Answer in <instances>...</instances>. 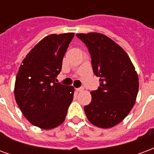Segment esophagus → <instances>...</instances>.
I'll return each instance as SVG.
<instances>
[{
	"instance_id": "obj_1",
	"label": "esophagus",
	"mask_w": 154,
	"mask_h": 154,
	"mask_svg": "<svg viewBox=\"0 0 154 154\" xmlns=\"http://www.w3.org/2000/svg\"><path fill=\"white\" fill-rule=\"evenodd\" d=\"M76 90H77V91H82L84 90V88L83 87H79V88H77Z\"/></svg>"
}]
</instances>
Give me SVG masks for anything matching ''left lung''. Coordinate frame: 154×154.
<instances>
[{
    "label": "left lung",
    "instance_id": "left-lung-1",
    "mask_svg": "<svg viewBox=\"0 0 154 154\" xmlns=\"http://www.w3.org/2000/svg\"><path fill=\"white\" fill-rule=\"evenodd\" d=\"M91 57L94 74L100 87L91 91V101L84 106L87 119L100 128L118 125L135 103L139 77L130 58L115 41L100 33L77 34Z\"/></svg>",
    "mask_w": 154,
    "mask_h": 154
}]
</instances>
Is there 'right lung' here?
<instances>
[{"mask_svg":"<svg viewBox=\"0 0 154 154\" xmlns=\"http://www.w3.org/2000/svg\"><path fill=\"white\" fill-rule=\"evenodd\" d=\"M73 37L74 33L46 36L26 55L18 71L16 103L25 118L41 129L60 125L73 99V87L56 82Z\"/></svg>","mask_w":154,"mask_h":154,"instance_id":"obj_1","label":"right lung"}]
</instances>
